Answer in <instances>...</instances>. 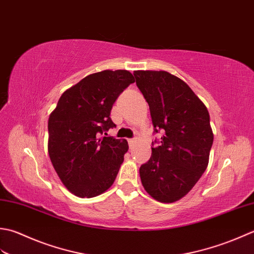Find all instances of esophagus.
<instances>
[{
    "label": "esophagus",
    "instance_id": "obj_1",
    "mask_svg": "<svg viewBox=\"0 0 254 254\" xmlns=\"http://www.w3.org/2000/svg\"><path fill=\"white\" fill-rule=\"evenodd\" d=\"M128 143H129V147L132 148L134 146V143H136V141H134V139H128Z\"/></svg>",
    "mask_w": 254,
    "mask_h": 254
}]
</instances>
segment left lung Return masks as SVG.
<instances>
[{
	"label": "left lung",
	"mask_w": 254,
	"mask_h": 254,
	"mask_svg": "<svg viewBox=\"0 0 254 254\" xmlns=\"http://www.w3.org/2000/svg\"><path fill=\"white\" fill-rule=\"evenodd\" d=\"M133 75L149 104L154 131L164 132L151 148V158L139 169L141 183L156 200L174 203L194 188L208 165L214 141L209 114L180 77L150 70L134 71Z\"/></svg>",
	"instance_id": "8db88e82"
}]
</instances>
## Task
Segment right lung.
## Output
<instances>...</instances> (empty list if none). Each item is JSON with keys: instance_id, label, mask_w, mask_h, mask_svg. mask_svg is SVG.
<instances>
[{"instance_id": "right-lung-1", "label": "right lung", "mask_w": 254, "mask_h": 254, "mask_svg": "<svg viewBox=\"0 0 254 254\" xmlns=\"http://www.w3.org/2000/svg\"><path fill=\"white\" fill-rule=\"evenodd\" d=\"M134 82L127 70H104L82 79L59 98L48 121V153L61 182L79 197H95L111 188L124 156L126 139L101 137L116 127L113 104Z\"/></svg>"}]
</instances>
